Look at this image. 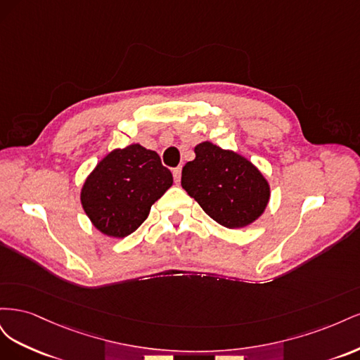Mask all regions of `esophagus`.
<instances>
[{
  "label": "esophagus",
  "instance_id": "obj_1",
  "mask_svg": "<svg viewBox=\"0 0 360 360\" xmlns=\"http://www.w3.org/2000/svg\"><path fill=\"white\" fill-rule=\"evenodd\" d=\"M172 176H174V181L176 183H180V179H181V168H174L172 169Z\"/></svg>",
  "mask_w": 360,
  "mask_h": 360
}]
</instances>
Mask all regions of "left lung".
Instances as JSON below:
<instances>
[{
  "instance_id": "8db88e82",
  "label": "left lung",
  "mask_w": 360,
  "mask_h": 360,
  "mask_svg": "<svg viewBox=\"0 0 360 360\" xmlns=\"http://www.w3.org/2000/svg\"><path fill=\"white\" fill-rule=\"evenodd\" d=\"M181 186L230 230L257 221L270 200L269 181L252 162L209 141L195 147V159L183 167Z\"/></svg>"
}]
</instances>
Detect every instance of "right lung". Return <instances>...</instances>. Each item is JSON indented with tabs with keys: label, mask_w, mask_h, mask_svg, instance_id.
<instances>
[{
	"label": "right lung",
	"mask_w": 360,
	"mask_h": 360,
	"mask_svg": "<svg viewBox=\"0 0 360 360\" xmlns=\"http://www.w3.org/2000/svg\"><path fill=\"white\" fill-rule=\"evenodd\" d=\"M172 186V174L153 150L139 144L108 153L84 181L82 209L102 234L123 238L143 224Z\"/></svg>",
	"instance_id": "1"
}]
</instances>
